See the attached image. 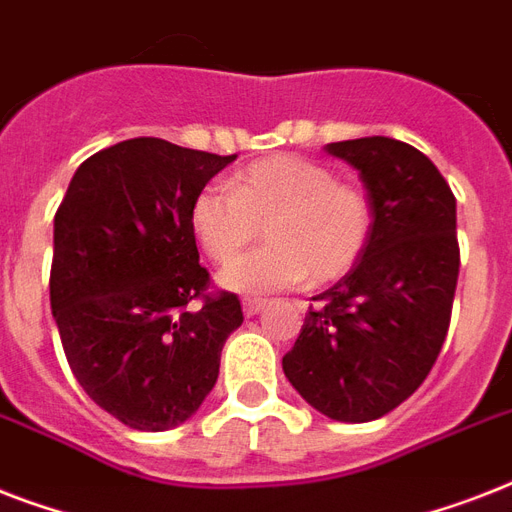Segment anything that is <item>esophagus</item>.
I'll return each mask as SVG.
<instances>
[{"instance_id": "1", "label": "esophagus", "mask_w": 512, "mask_h": 512, "mask_svg": "<svg viewBox=\"0 0 512 512\" xmlns=\"http://www.w3.org/2000/svg\"><path fill=\"white\" fill-rule=\"evenodd\" d=\"M241 305H244V316H257L265 308V300L263 297H247Z\"/></svg>"}]
</instances>
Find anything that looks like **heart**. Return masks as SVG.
<instances>
[{
	"label": "heart",
	"mask_w": 512,
	"mask_h": 512,
	"mask_svg": "<svg viewBox=\"0 0 512 512\" xmlns=\"http://www.w3.org/2000/svg\"><path fill=\"white\" fill-rule=\"evenodd\" d=\"M372 201L337 183L329 167L300 156L249 164L228 183L204 185L191 204V231L217 263L262 232L272 244L225 265L217 281L236 295H268L311 279L332 284L356 268L372 236Z\"/></svg>",
	"instance_id": "heart-1"
}]
</instances>
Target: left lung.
Instances as JSON below:
<instances>
[{"mask_svg":"<svg viewBox=\"0 0 512 512\" xmlns=\"http://www.w3.org/2000/svg\"><path fill=\"white\" fill-rule=\"evenodd\" d=\"M324 151L358 170L372 236L356 268L313 297L281 366L316 412L369 422L412 396L441 353L460 273L457 199L436 164L401 140L374 135Z\"/></svg>","mask_w":512,"mask_h":512,"instance_id":"left-lung-1","label":"left lung"}]
</instances>
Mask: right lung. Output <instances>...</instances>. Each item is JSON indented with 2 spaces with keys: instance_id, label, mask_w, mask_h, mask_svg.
Instances as JSON below:
<instances>
[{
  "instance_id": "right-lung-1",
  "label": "right lung",
  "mask_w": 512,
  "mask_h": 512,
  "mask_svg": "<svg viewBox=\"0 0 512 512\" xmlns=\"http://www.w3.org/2000/svg\"><path fill=\"white\" fill-rule=\"evenodd\" d=\"M236 159L132 138L74 172L55 212L50 305L84 393L135 430L177 428L215 388L239 297L207 295L196 193Z\"/></svg>"
}]
</instances>
